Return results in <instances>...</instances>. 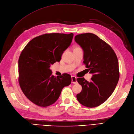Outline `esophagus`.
<instances>
[{"label":"esophagus","mask_w":134,"mask_h":134,"mask_svg":"<svg viewBox=\"0 0 134 134\" xmlns=\"http://www.w3.org/2000/svg\"><path fill=\"white\" fill-rule=\"evenodd\" d=\"M71 83L73 84H76L77 83L76 78L75 76H71Z\"/></svg>","instance_id":"obj_1"}]
</instances>
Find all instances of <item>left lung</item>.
<instances>
[{
	"instance_id": "left-lung-1",
	"label": "left lung",
	"mask_w": 134,
	"mask_h": 134,
	"mask_svg": "<svg viewBox=\"0 0 134 134\" xmlns=\"http://www.w3.org/2000/svg\"><path fill=\"white\" fill-rule=\"evenodd\" d=\"M75 41L83 48V63L93 74L90 82L84 78L76 79L82 87L76 98L86 107L99 106L111 96L119 82L118 59L111 46L94 34L78 35Z\"/></svg>"
}]
</instances>
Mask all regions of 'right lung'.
Instances as JSON below:
<instances>
[{
  "instance_id": "obj_1",
  "label": "right lung",
  "mask_w": 134,
  "mask_h": 134,
  "mask_svg": "<svg viewBox=\"0 0 134 134\" xmlns=\"http://www.w3.org/2000/svg\"><path fill=\"white\" fill-rule=\"evenodd\" d=\"M73 34H46L36 37L23 48L18 60V82L27 98L40 107H47L59 98L71 76L52 74L50 66L59 62L70 45Z\"/></svg>"
}]
</instances>
